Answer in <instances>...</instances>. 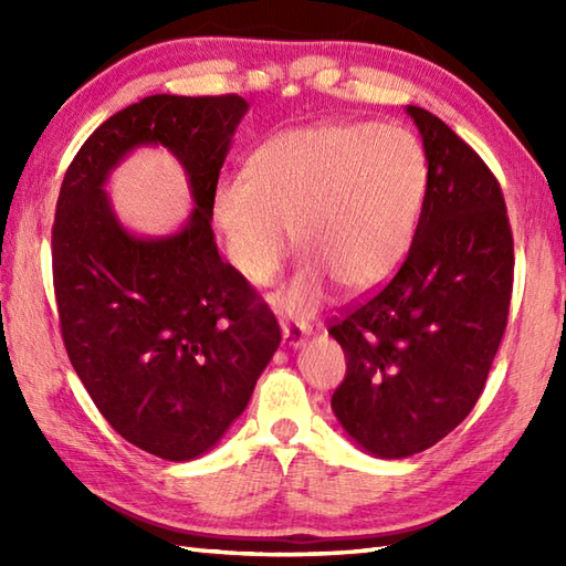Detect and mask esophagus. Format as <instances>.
Masks as SVG:
<instances>
[{
	"mask_svg": "<svg viewBox=\"0 0 566 566\" xmlns=\"http://www.w3.org/2000/svg\"><path fill=\"white\" fill-rule=\"evenodd\" d=\"M308 338V328L306 326H284L282 328V340H284V345H290V347H302L304 345V340Z\"/></svg>",
	"mask_w": 566,
	"mask_h": 566,
	"instance_id": "esophagus-1",
	"label": "esophagus"
}]
</instances>
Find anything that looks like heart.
<instances>
[{"label":"heart","mask_w":566,"mask_h":566,"mask_svg":"<svg viewBox=\"0 0 566 566\" xmlns=\"http://www.w3.org/2000/svg\"><path fill=\"white\" fill-rule=\"evenodd\" d=\"M245 175L213 195L226 258L243 280L268 286L294 233L308 262L274 306L298 318L323 304L331 282L347 294L387 282L411 250L428 189L420 140L377 124L286 130L252 153Z\"/></svg>","instance_id":"obj_1"}]
</instances>
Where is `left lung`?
I'll return each instance as SVG.
<instances>
[{"instance_id": "8db88e82", "label": "left lung", "mask_w": 566, "mask_h": 566, "mask_svg": "<svg viewBox=\"0 0 566 566\" xmlns=\"http://www.w3.org/2000/svg\"><path fill=\"white\" fill-rule=\"evenodd\" d=\"M428 189L411 250L387 286L335 318L347 375L331 406L365 452L401 460L472 411L506 331L513 235L496 177L438 116L406 106Z\"/></svg>"}]
</instances>
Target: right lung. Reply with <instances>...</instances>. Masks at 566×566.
<instances>
[{
    "label": "right lung",
    "mask_w": 566,
    "mask_h": 566,
    "mask_svg": "<svg viewBox=\"0 0 566 566\" xmlns=\"http://www.w3.org/2000/svg\"><path fill=\"white\" fill-rule=\"evenodd\" d=\"M245 112L238 94L130 104L84 140L55 207L53 286L70 363L118 436L170 462L223 438L282 340L211 231L219 172ZM143 145L167 147L188 172L196 209L170 237L126 232L103 191Z\"/></svg>",
    "instance_id": "obj_1"
}]
</instances>
